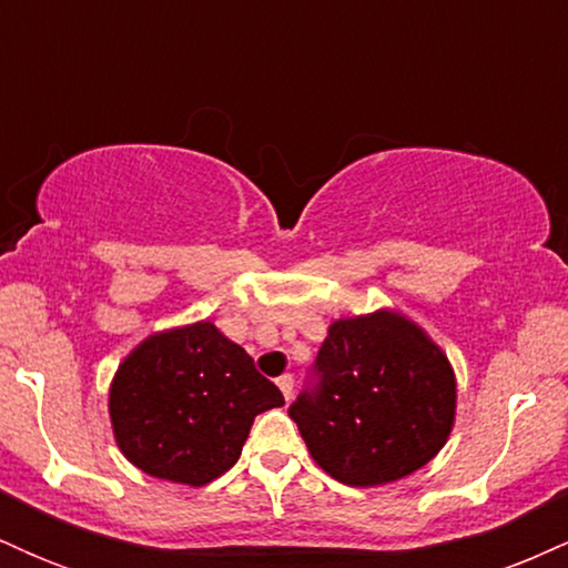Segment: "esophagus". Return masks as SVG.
Returning <instances> with one entry per match:
<instances>
[{
  "label": "esophagus",
  "mask_w": 568,
  "mask_h": 568,
  "mask_svg": "<svg viewBox=\"0 0 568 568\" xmlns=\"http://www.w3.org/2000/svg\"><path fill=\"white\" fill-rule=\"evenodd\" d=\"M277 387H280V393H283V397L285 400H291V395H293V376L291 374H283L277 379Z\"/></svg>",
  "instance_id": "esophagus-1"
}]
</instances>
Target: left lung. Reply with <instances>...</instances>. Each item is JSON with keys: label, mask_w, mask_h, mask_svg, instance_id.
<instances>
[{"label": "left lung", "mask_w": 568, "mask_h": 568, "mask_svg": "<svg viewBox=\"0 0 568 568\" xmlns=\"http://www.w3.org/2000/svg\"><path fill=\"white\" fill-rule=\"evenodd\" d=\"M315 371L317 387L288 414L317 467L338 484H395L446 446L456 419L454 366L403 312L338 317Z\"/></svg>", "instance_id": "8db88e82"}]
</instances>
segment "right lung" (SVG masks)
Segmentation results:
<instances>
[{
    "mask_svg": "<svg viewBox=\"0 0 568 568\" xmlns=\"http://www.w3.org/2000/svg\"><path fill=\"white\" fill-rule=\"evenodd\" d=\"M283 403L253 357L211 321L146 336L109 384L122 456L152 478L194 488L230 470L256 414Z\"/></svg>",
    "mask_w": 568,
    "mask_h": 568,
    "instance_id": "right-lung-1",
    "label": "right lung"
}]
</instances>
